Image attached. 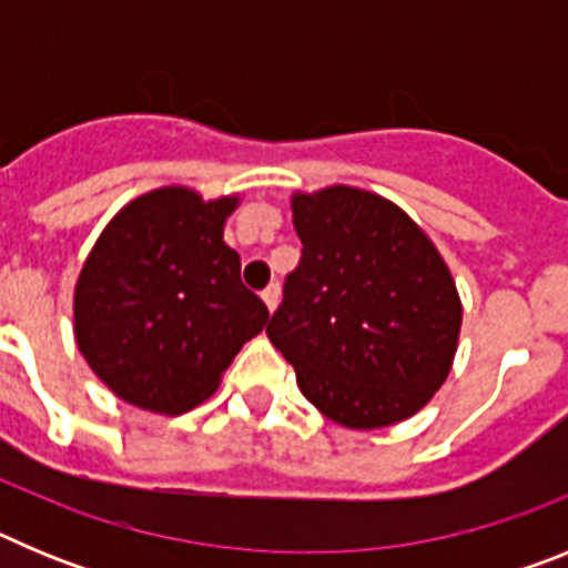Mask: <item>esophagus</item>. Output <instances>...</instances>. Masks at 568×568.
I'll return each instance as SVG.
<instances>
[{
  "instance_id": "34e87169",
  "label": "esophagus",
  "mask_w": 568,
  "mask_h": 568,
  "mask_svg": "<svg viewBox=\"0 0 568 568\" xmlns=\"http://www.w3.org/2000/svg\"><path fill=\"white\" fill-rule=\"evenodd\" d=\"M261 298H264L267 310H270V313H273V310L278 307V301H281V287H278V284H270V287L264 290V293H261Z\"/></svg>"
}]
</instances>
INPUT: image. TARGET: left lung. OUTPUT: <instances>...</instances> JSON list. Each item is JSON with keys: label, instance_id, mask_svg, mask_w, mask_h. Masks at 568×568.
Instances as JSON below:
<instances>
[{"label": "left lung", "instance_id": "obj_1", "mask_svg": "<svg viewBox=\"0 0 568 568\" xmlns=\"http://www.w3.org/2000/svg\"><path fill=\"white\" fill-rule=\"evenodd\" d=\"M301 261L267 324L304 398L349 429L424 409L453 369L460 298L429 235L384 195H293Z\"/></svg>", "mask_w": 568, "mask_h": 568}]
</instances>
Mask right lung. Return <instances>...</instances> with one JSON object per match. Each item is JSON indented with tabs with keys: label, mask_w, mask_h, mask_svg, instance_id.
I'll return each mask as SVG.
<instances>
[{
	"label": "right lung",
	"mask_w": 568,
	"mask_h": 568,
	"mask_svg": "<svg viewBox=\"0 0 568 568\" xmlns=\"http://www.w3.org/2000/svg\"><path fill=\"white\" fill-rule=\"evenodd\" d=\"M239 195L204 202L159 187L124 204L90 250L73 293L79 353L113 395L182 415L219 389L239 349L264 329V301L241 284L224 244Z\"/></svg>",
	"instance_id": "1"
}]
</instances>
